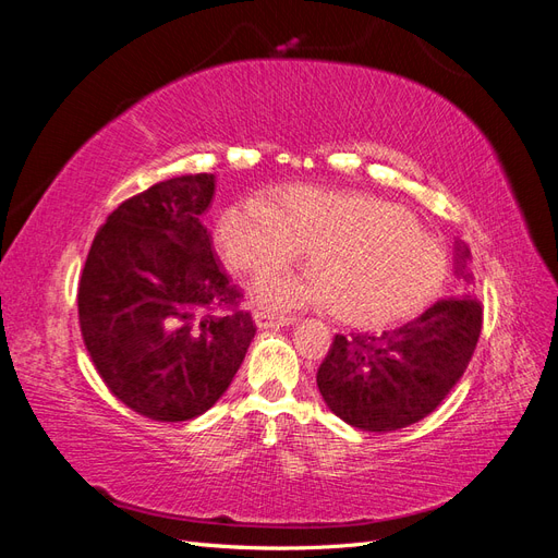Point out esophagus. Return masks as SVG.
<instances>
[{
	"label": "esophagus",
	"mask_w": 558,
	"mask_h": 558,
	"mask_svg": "<svg viewBox=\"0 0 558 558\" xmlns=\"http://www.w3.org/2000/svg\"><path fill=\"white\" fill-rule=\"evenodd\" d=\"M253 320H256V326L267 330V328H283V326H291L295 318L291 316H283V314H272V312H256L253 314Z\"/></svg>",
	"instance_id": "obj_1"
}]
</instances>
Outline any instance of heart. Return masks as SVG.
I'll list each match as a JSON object with an SVG mask.
<instances>
[{
	"instance_id": "obj_1",
	"label": "heart",
	"mask_w": 558,
	"mask_h": 558,
	"mask_svg": "<svg viewBox=\"0 0 558 558\" xmlns=\"http://www.w3.org/2000/svg\"><path fill=\"white\" fill-rule=\"evenodd\" d=\"M218 244L230 267L253 279L275 277L307 253L316 275L263 283L260 307L291 310L326 300L353 324H381L408 314L442 281V258L391 202L295 185L277 207L246 197L218 221Z\"/></svg>"
}]
</instances>
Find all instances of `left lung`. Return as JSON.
Listing matches in <instances>:
<instances>
[{
    "label": "left lung",
    "instance_id": "8db88e82",
    "mask_svg": "<svg viewBox=\"0 0 558 558\" xmlns=\"http://www.w3.org/2000/svg\"><path fill=\"white\" fill-rule=\"evenodd\" d=\"M470 248L453 244L459 298L435 302L408 324L384 332L335 335L316 373L335 416L367 433H391L428 416L465 373L482 332V305L472 298Z\"/></svg>",
    "mask_w": 558,
    "mask_h": 558
}]
</instances>
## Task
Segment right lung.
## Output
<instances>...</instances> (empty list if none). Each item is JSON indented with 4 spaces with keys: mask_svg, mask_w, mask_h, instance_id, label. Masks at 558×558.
I'll use <instances>...</instances> for the list:
<instances>
[{
    "mask_svg": "<svg viewBox=\"0 0 558 558\" xmlns=\"http://www.w3.org/2000/svg\"><path fill=\"white\" fill-rule=\"evenodd\" d=\"M214 191V174H185L125 199L81 275L78 324L97 373L154 421L214 408L256 335L202 223Z\"/></svg>",
    "mask_w": 558,
    "mask_h": 558,
    "instance_id": "obj_1",
    "label": "right lung"
}]
</instances>
